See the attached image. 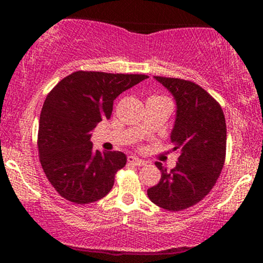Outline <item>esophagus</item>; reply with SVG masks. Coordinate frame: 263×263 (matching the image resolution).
I'll use <instances>...</instances> for the list:
<instances>
[{
    "mask_svg": "<svg viewBox=\"0 0 263 263\" xmlns=\"http://www.w3.org/2000/svg\"><path fill=\"white\" fill-rule=\"evenodd\" d=\"M127 160H128V163L132 164V165H136V166L145 165V160L137 158V156H128V158H127Z\"/></svg>",
    "mask_w": 263,
    "mask_h": 263,
    "instance_id": "1",
    "label": "esophagus"
}]
</instances>
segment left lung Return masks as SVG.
I'll return each instance as SVG.
<instances>
[{"mask_svg":"<svg viewBox=\"0 0 263 263\" xmlns=\"http://www.w3.org/2000/svg\"><path fill=\"white\" fill-rule=\"evenodd\" d=\"M176 100V121L171 132L177 165L166 172L156 161L161 178L147 196L159 208L181 211L200 202L215 185L225 161L227 124L219 103L195 82L154 76Z\"/></svg>","mask_w":263,"mask_h":263,"instance_id":"left-lung-1","label":"left lung"}]
</instances>
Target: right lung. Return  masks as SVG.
I'll use <instances>...</instances> for the list:
<instances>
[{"label": "right lung", "instance_id": "add662e5", "mask_svg": "<svg viewBox=\"0 0 263 263\" xmlns=\"http://www.w3.org/2000/svg\"><path fill=\"white\" fill-rule=\"evenodd\" d=\"M147 78L78 71L47 95L39 119V159L50 184L66 200L84 205L112 190L127 156L121 151H94L90 132L110 118L119 94Z\"/></svg>", "mask_w": 263, "mask_h": 263}]
</instances>
